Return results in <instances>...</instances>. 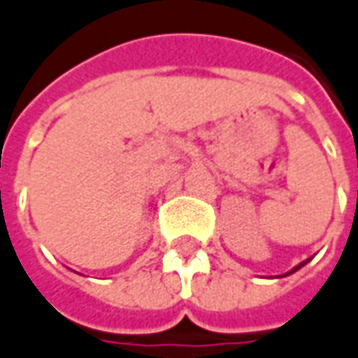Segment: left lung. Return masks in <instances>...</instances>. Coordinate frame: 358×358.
<instances>
[{
    "label": "left lung",
    "mask_w": 358,
    "mask_h": 358,
    "mask_svg": "<svg viewBox=\"0 0 358 358\" xmlns=\"http://www.w3.org/2000/svg\"><path fill=\"white\" fill-rule=\"evenodd\" d=\"M306 262H308V261H303V262H300L298 266H294V268H292L290 272H286V276H288V274H294V272H296V271H300V268H301V266H303V264H306Z\"/></svg>",
    "instance_id": "left-lung-1"
}]
</instances>
